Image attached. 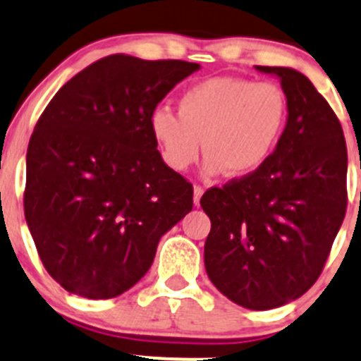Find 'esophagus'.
Masks as SVG:
<instances>
[{"instance_id": "1", "label": "esophagus", "mask_w": 361, "mask_h": 361, "mask_svg": "<svg viewBox=\"0 0 361 361\" xmlns=\"http://www.w3.org/2000/svg\"><path fill=\"white\" fill-rule=\"evenodd\" d=\"M204 195V188L200 184H195V190H193V202L195 205H200V198Z\"/></svg>"}]
</instances>
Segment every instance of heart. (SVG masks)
I'll use <instances>...</instances> for the list:
<instances>
[{"label":"heart","mask_w":361,"mask_h":361,"mask_svg":"<svg viewBox=\"0 0 361 361\" xmlns=\"http://www.w3.org/2000/svg\"><path fill=\"white\" fill-rule=\"evenodd\" d=\"M286 118V94L273 81L223 75L188 88L178 99V113L157 108L150 131L175 171L197 163L204 142L209 173L248 175L271 156Z\"/></svg>","instance_id":"obj_1"}]
</instances>
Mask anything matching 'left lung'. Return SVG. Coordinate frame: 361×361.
<instances>
[{
    "label": "left lung",
    "mask_w": 361,
    "mask_h": 361,
    "mask_svg": "<svg viewBox=\"0 0 361 361\" xmlns=\"http://www.w3.org/2000/svg\"><path fill=\"white\" fill-rule=\"evenodd\" d=\"M276 74L287 95V126L255 171L209 188L211 218L204 250L216 289L250 310H269L303 296L317 278L348 207V147L341 120L307 75Z\"/></svg>",
    "instance_id": "left-lung-1"
}]
</instances>
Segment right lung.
<instances>
[{
	"mask_svg": "<svg viewBox=\"0 0 361 361\" xmlns=\"http://www.w3.org/2000/svg\"><path fill=\"white\" fill-rule=\"evenodd\" d=\"M198 63L109 54L56 92L26 154L24 216L65 290L109 300L149 271L161 235L193 209V184L163 163L150 116Z\"/></svg>",
	"mask_w": 361,
	"mask_h": 361,
	"instance_id": "right-lung-1",
	"label": "right lung"
}]
</instances>
